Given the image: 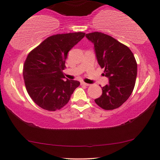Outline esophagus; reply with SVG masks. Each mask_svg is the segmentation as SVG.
Instances as JSON below:
<instances>
[{
	"label": "esophagus",
	"instance_id": "esophagus-1",
	"mask_svg": "<svg viewBox=\"0 0 160 160\" xmlns=\"http://www.w3.org/2000/svg\"><path fill=\"white\" fill-rule=\"evenodd\" d=\"M81 84H82V85H84V86H87V87H88V86H90L89 83H85V82H82V83H81Z\"/></svg>",
	"mask_w": 160,
	"mask_h": 160
}]
</instances>
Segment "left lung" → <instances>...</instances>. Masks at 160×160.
Instances as JSON below:
<instances>
[{
    "label": "left lung",
    "instance_id": "left-lung-1",
    "mask_svg": "<svg viewBox=\"0 0 160 160\" xmlns=\"http://www.w3.org/2000/svg\"><path fill=\"white\" fill-rule=\"evenodd\" d=\"M94 45L97 61L104 68V76L109 84L102 87V94L95 99L105 110L117 109L129 99L136 82L137 63L133 53L127 46L101 32L86 34Z\"/></svg>",
    "mask_w": 160,
    "mask_h": 160
}]
</instances>
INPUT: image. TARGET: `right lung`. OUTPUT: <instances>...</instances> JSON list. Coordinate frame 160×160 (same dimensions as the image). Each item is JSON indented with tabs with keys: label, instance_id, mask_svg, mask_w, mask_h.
<instances>
[{
	"label": "right lung",
	"instance_id": "right-lung-1",
	"mask_svg": "<svg viewBox=\"0 0 160 160\" xmlns=\"http://www.w3.org/2000/svg\"><path fill=\"white\" fill-rule=\"evenodd\" d=\"M84 36L82 32L51 36L28 53L23 64L24 82L30 97L42 109H61L80 85L78 81L63 80V70L68 52Z\"/></svg>",
	"mask_w": 160,
	"mask_h": 160
}]
</instances>
